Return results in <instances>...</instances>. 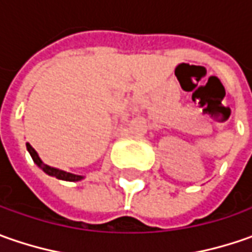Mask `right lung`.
<instances>
[{
    "mask_svg": "<svg viewBox=\"0 0 252 252\" xmlns=\"http://www.w3.org/2000/svg\"><path fill=\"white\" fill-rule=\"evenodd\" d=\"M26 149L29 151V154H31V157H32V160L33 162L39 167V168H42L47 174V175H52V177H56L57 179H63V181H71V182H75V181H81L84 177L81 175H75V174H71V172H65L63 169H57L53 168V167H50V165H47V164H44L43 161L40 160V157L37 156V153L34 150L33 147L29 144V143H26Z\"/></svg>",
    "mask_w": 252,
    "mask_h": 252,
    "instance_id": "add662e5",
    "label": "right lung"
}]
</instances>
